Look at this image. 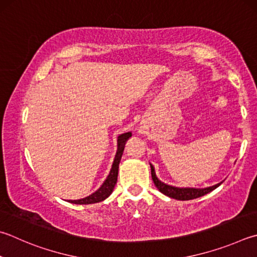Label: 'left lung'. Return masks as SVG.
Returning <instances> with one entry per match:
<instances>
[{
    "mask_svg": "<svg viewBox=\"0 0 257 257\" xmlns=\"http://www.w3.org/2000/svg\"><path fill=\"white\" fill-rule=\"evenodd\" d=\"M151 170H152V179H153L154 184H155L156 188L160 190L163 194L167 195V197L173 198V199H176V200H182V201L202 197V195L211 192V191L214 190V189H217L218 186L221 184V183H218L216 185L209 186V188H204V189L176 188V186L165 184V183H163L162 181L158 180L157 176H156V173H155V169H154V166L152 164H151Z\"/></svg>",
    "mask_w": 257,
    "mask_h": 257,
    "instance_id": "8db88e82",
    "label": "left lung"
}]
</instances>
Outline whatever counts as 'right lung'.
Returning a JSON list of instances; mask_svg holds the SVG:
<instances>
[{
	"mask_svg": "<svg viewBox=\"0 0 257 257\" xmlns=\"http://www.w3.org/2000/svg\"><path fill=\"white\" fill-rule=\"evenodd\" d=\"M129 137H132V133H124L118 137V149H116V154H115L112 167H111V171L108 177H106L105 181L103 182V184L100 186V189H97L94 193H92L86 198H83L80 200H68V202L75 203V204L96 203V202L103 201V200H105L111 193H112L114 185L116 183V179H118L119 163L121 161V156H122L123 154L125 142L128 141Z\"/></svg>",
	"mask_w": 257,
	"mask_h": 257,
	"instance_id": "add662e5",
	"label": "right lung"
}]
</instances>
